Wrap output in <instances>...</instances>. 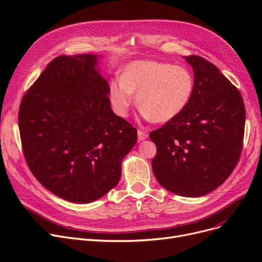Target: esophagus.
<instances>
[{"instance_id":"esophagus-1","label":"esophagus","mask_w":262,"mask_h":262,"mask_svg":"<svg viewBox=\"0 0 262 262\" xmlns=\"http://www.w3.org/2000/svg\"><path fill=\"white\" fill-rule=\"evenodd\" d=\"M147 137H148V135H147V133H146V132L141 130V129H139V130H138V139H139V141L145 140V139L147 138Z\"/></svg>"}]
</instances>
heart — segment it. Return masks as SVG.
<instances>
[{
    "mask_svg": "<svg viewBox=\"0 0 262 262\" xmlns=\"http://www.w3.org/2000/svg\"><path fill=\"white\" fill-rule=\"evenodd\" d=\"M193 91L194 77L187 67L138 60L123 69L120 81H110L109 99L115 113L126 117L136 95L142 115L152 122L163 123L184 112Z\"/></svg>",
    "mask_w": 262,
    "mask_h": 262,
    "instance_id": "b5f03b06",
    "label": "heart"
}]
</instances>
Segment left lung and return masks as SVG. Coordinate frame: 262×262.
Instances as JSON below:
<instances>
[{"label": "left lung", "mask_w": 262, "mask_h": 262, "mask_svg": "<svg viewBox=\"0 0 262 262\" xmlns=\"http://www.w3.org/2000/svg\"><path fill=\"white\" fill-rule=\"evenodd\" d=\"M194 91L184 112L150 132L157 147L152 168L172 193L198 198L221 186L239 161L245 108L238 89L201 56H186Z\"/></svg>", "instance_id": "obj_1"}]
</instances>
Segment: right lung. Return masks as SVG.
Instances as JSON below:
<instances>
[{"mask_svg": "<svg viewBox=\"0 0 262 262\" xmlns=\"http://www.w3.org/2000/svg\"><path fill=\"white\" fill-rule=\"evenodd\" d=\"M98 55H61L26 91L19 130L37 181L66 201L87 204L115 188L137 129L110 107Z\"/></svg>", "mask_w": 262, "mask_h": 262, "instance_id": "add662e5", "label": "right lung"}]
</instances>
